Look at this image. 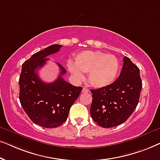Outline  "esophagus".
Here are the masks:
<instances>
[{
    "label": "esophagus",
    "instance_id": "obj_1",
    "mask_svg": "<svg viewBox=\"0 0 160 160\" xmlns=\"http://www.w3.org/2000/svg\"><path fill=\"white\" fill-rule=\"evenodd\" d=\"M89 90L87 88H85V87H84L82 89V92L83 93H87V92H89Z\"/></svg>",
    "mask_w": 160,
    "mask_h": 160
}]
</instances>
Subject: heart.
I'll use <instances>...</instances> for the list:
<instances>
[{
  "instance_id": "obj_1",
  "label": "heart",
  "mask_w": 160,
  "mask_h": 160,
  "mask_svg": "<svg viewBox=\"0 0 160 160\" xmlns=\"http://www.w3.org/2000/svg\"><path fill=\"white\" fill-rule=\"evenodd\" d=\"M68 68L78 81L84 78L82 72L88 73L89 84L100 88L108 86L114 81L119 71V63L113 54L86 50L76 56L75 65L71 62L68 63Z\"/></svg>"
}]
</instances>
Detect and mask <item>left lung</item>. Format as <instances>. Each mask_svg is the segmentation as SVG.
I'll return each mask as SVG.
<instances>
[{
  "label": "left lung",
  "mask_w": 160,
  "mask_h": 160,
  "mask_svg": "<svg viewBox=\"0 0 160 160\" xmlns=\"http://www.w3.org/2000/svg\"><path fill=\"white\" fill-rule=\"evenodd\" d=\"M121 73L112 84L91 89L92 119L104 128L119 125L130 117L139 102L142 89L140 70L128 57Z\"/></svg>",
  "instance_id": "obj_1"
}]
</instances>
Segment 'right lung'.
<instances>
[{
	"mask_svg": "<svg viewBox=\"0 0 160 160\" xmlns=\"http://www.w3.org/2000/svg\"><path fill=\"white\" fill-rule=\"evenodd\" d=\"M62 47L53 44L32 54L22 64L19 76L21 106L32 122L45 128H58L66 121L70 108L82 90V87L63 79L66 71L60 64V73L54 82H42L36 72L46 64L48 56Z\"/></svg>",
	"mask_w": 160,
	"mask_h": 160,
	"instance_id": "right-lung-1",
	"label": "right lung"
}]
</instances>
